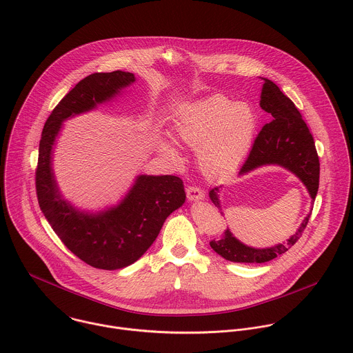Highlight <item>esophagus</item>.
I'll use <instances>...</instances> for the list:
<instances>
[{
    "label": "esophagus",
    "instance_id": "1",
    "mask_svg": "<svg viewBox=\"0 0 353 353\" xmlns=\"http://www.w3.org/2000/svg\"><path fill=\"white\" fill-rule=\"evenodd\" d=\"M187 198H188V201H191V202H194V201H201V199L205 198V194H203V191H202L201 188L194 187V185H190V187H187Z\"/></svg>",
    "mask_w": 353,
    "mask_h": 353
}]
</instances>
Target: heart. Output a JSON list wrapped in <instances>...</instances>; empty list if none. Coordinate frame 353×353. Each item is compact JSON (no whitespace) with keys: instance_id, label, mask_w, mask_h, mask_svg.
I'll return each mask as SVG.
<instances>
[{"instance_id":"1","label":"heart","mask_w":353,"mask_h":353,"mask_svg":"<svg viewBox=\"0 0 353 353\" xmlns=\"http://www.w3.org/2000/svg\"><path fill=\"white\" fill-rule=\"evenodd\" d=\"M259 117L252 104L232 101L224 94H210L177 107L174 129L181 143L196 148V161L208 177L236 170L254 144ZM162 150L170 158L179 152L165 139Z\"/></svg>"}]
</instances>
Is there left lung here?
<instances>
[{"label":"left lung","instance_id":"left-lung-1","mask_svg":"<svg viewBox=\"0 0 353 353\" xmlns=\"http://www.w3.org/2000/svg\"><path fill=\"white\" fill-rule=\"evenodd\" d=\"M263 79L260 107L272 115V121L263 126L238 174L245 176L267 165L282 166L303 181L314 202L319 188V157L314 137L294 103L271 79ZM220 190L221 185L212 188L209 198L224 216L220 203ZM310 217L311 213L289 239L271 248L257 249L248 246L236 239L230 228L225 230L223 236L212 241L210 246L217 254L232 263H267L286 253L300 239Z\"/></svg>","mask_w":353,"mask_h":353}]
</instances>
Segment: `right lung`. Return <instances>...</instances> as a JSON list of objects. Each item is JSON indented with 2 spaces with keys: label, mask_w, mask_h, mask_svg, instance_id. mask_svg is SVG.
<instances>
[{
  "label": "right lung",
  "mask_w": 353,
  "mask_h": 353,
  "mask_svg": "<svg viewBox=\"0 0 353 353\" xmlns=\"http://www.w3.org/2000/svg\"><path fill=\"white\" fill-rule=\"evenodd\" d=\"M134 81V74L121 70L88 75L54 107L39 141L35 172L39 208L65 248L99 270H121L137 261L168 216L185 202L183 180L170 174L137 176L117 205L94 213L72 206L59 190L52 161L63 122L111 101Z\"/></svg>",
  "instance_id": "1"
}]
</instances>
